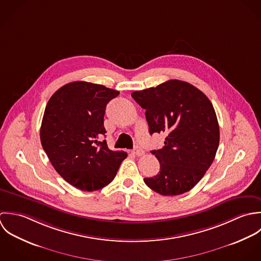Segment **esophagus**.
Masks as SVG:
<instances>
[{"mask_svg": "<svg viewBox=\"0 0 261 261\" xmlns=\"http://www.w3.org/2000/svg\"><path fill=\"white\" fill-rule=\"evenodd\" d=\"M133 153H134L135 155H137V156H142V155H144L145 152H144V150H143L142 148L136 146V147L134 148V150H133Z\"/></svg>", "mask_w": 261, "mask_h": 261, "instance_id": "obj_1", "label": "esophagus"}]
</instances>
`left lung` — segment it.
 <instances>
[{
    "mask_svg": "<svg viewBox=\"0 0 261 261\" xmlns=\"http://www.w3.org/2000/svg\"><path fill=\"white\" fill-rule=\"evenodd\" d=\"M131 96L146 110L149 133L166 134L164 146L151 151L160 171L144 182L162 196L189 192L205 175L219 146V124L211 101L199 89L178 80Z\"/></svg>",
    "mask_w": 261,
    "mask_h": 261,
    "instance_id": "left-lung-1",
    "label": "left lung"
}]
</instances>
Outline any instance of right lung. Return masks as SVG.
I'll list each match as a JSON object with an SVG mask.
<instances>
[{
    "instance_id": "obj_1",
    "label": "right lung",
    "mask_w": 261,
    "mask_h": 261,
    "mask_svg": "<svg viewBox=\"0 0 261 261\" xmlns=\"http://www.w3.org/2000/svg\"><path fill=\"white\" fill-rule=\"evenodd\" d=\"M119 95L102 85L72 82L58 89L46 105L40 140L54 169L79 190L94 192L109 185L127 157L108 148L105 110Z\"/></svg>"
}]
</instances>
